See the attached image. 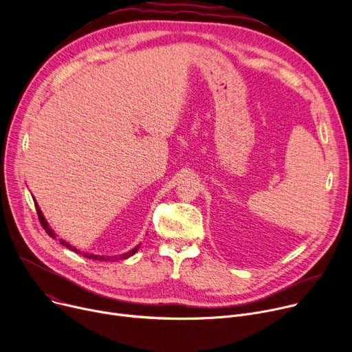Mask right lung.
I'll return each mask as SVG.
<instances>
[{
  "label": "right lung",
  "mask_w": 352,
  "mask_h": 352,
  "mask_svg": "<svg viewBox=\"0 0 352 352\" xmlns=\"http://www.w3.org/2000/svg\"><path fill=\"white\" fill-rule=\"evenodd\" d=\"M32 198H34V197H32ZM34 202H35V206H36L38 218H39V221H41V223H42L43 229L46 230V233H48V235H50L51 238L58 239V235L55 233V230L50 226L48 221L45 219V217H43V214H42V210H41V208H39V205H38V202H36V199H35V198H34ZM59 242H60L63 246L69 248L70 250H74V252H76V253H79V254H82V256L87 257V259H93V261H103V262H116V261H123V259H127V257L133 256V254L140 249V245H137V246H134L131 250H129V252H126V253H122V254H114V256H106V254H95V253H89V252H85V250L76 249L75 246H72V245H70L69 242H66V241H65V239H62V238H59Z\"/></svg>",
  "instance_id": "add662e5"
}]
</instances>
